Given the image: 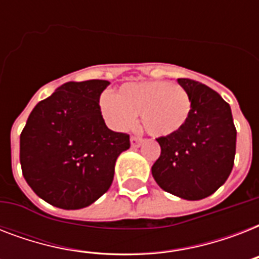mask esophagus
Returning a JSON list of instances; mask_svg holds the SVG:
<instances>
[{
  "label": "esophagus",
  "instance_id": "34e87169",
  "mask_svg": "<svg viewBox=\"0 0 259 259\" xmlns=\"http://www.w3.org/2000/svg\"><path fill=\"white\" fill-rule=\"evenodd\" d=\"M142 142H144V138L142 137L132 136V138H130V144H132V146H133V148H138V146L141 145Z\"/></svg>",
  "mask_w": 259,
  "mask_h": 259
}]
</instances>
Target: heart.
Segmentation results:
<instances>
[{
    "label": "heart",
    "mask_w": 259,
    "mask_h": 259,
    "mask_svg": "<svg viewBox=\"0 0 259 259\" xmlns=\"http://www.w3.org/2000/svg\"><path fill=\"white\" fill-rule=\"evenodd\" d=\"M101 113L110 127L127 130L133 127L137 114L150 136L168 137L185 126L192 110V99L179 83L146 80L126 83L117 95L105 93L99 101Z\"/></svg>",
    "instance_id": "obj_1"
}]
</instances>
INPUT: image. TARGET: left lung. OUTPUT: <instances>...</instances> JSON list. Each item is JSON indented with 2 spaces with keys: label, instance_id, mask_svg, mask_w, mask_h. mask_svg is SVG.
Returning a JSON list of instances; mask_svg holds the SVG:
<instances>
[{
  "label": "left lung",
  "instance_id": "8db88e82",
  "mask_svg": "<svg viewBox=\"0 0 259 259\" xmlns=\"http://www.w3.org/2000/svg\"><path fill=\"white\" fill-rule=\"evenodd\" d=\"M177 82L191 95V115L179 133L157 138L161 154L152 166V175L166 192L200 200L229 179L237 129L230 105L217 91L188 78Z\"/></svg>",
  "mask_w": 259,
  "mask_h": 259
}]
</instances>
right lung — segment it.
I'll use <instances>...</instances> for the list:
<instances>
[{
  "label": "right lung",
  "instance_id": "obj_1",
  "mask_svg": "<svg viewBox=\"0 0 259 259\" xmlns=\"http://www.w3.org/2000/svg\"><path fill=\"white\" fill-rule=\"evenodd\" d=\"M107 80L68 82L38 102L20 136L24 179L47 203L63 209L93 204L113 183L129 134L110 130L99 98Z\"/></svg>",
  "mask_w": 259,
  "mask_h": 259
}]
</instances>
